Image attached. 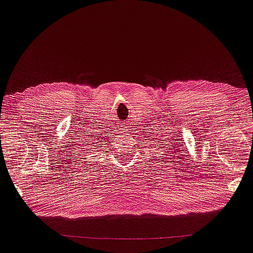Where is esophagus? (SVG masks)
<instances>
[{
	"label": "esophagus",
	"mask_w": 253,
	"mask_h": 253,
	"mask_svg": "<svg viewBox=\"0 0 253 253\" xmlns=\"http://www.w3.org/2000/svg\"><path fill=\"white\" fill-rule=\"evenodd\" d=\"M123 130H126V128H123ZM128 130H130V128H128Z\"/></svg>",
	"instance_id": "obj_1"
}]
</instances>
